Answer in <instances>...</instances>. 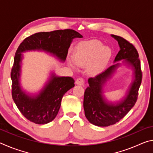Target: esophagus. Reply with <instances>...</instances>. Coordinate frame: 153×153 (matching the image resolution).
Returning a JSON list of instances; mask_svg holds the SVG:
<instances>
[{
    "instance_id": "esophagus-1",
    "label": "esophagus",
    "mask_w": 153,
    "mask_h": 153,
    "mask_svg": "<svg viewBox=\"0 0 153 153\" xmlns=\"http://www.w3.org/2000/svg\"><path fill=\"white\" fill-rule=\"evenodd\" d=\"M76 84L77 85H80V86H83L84 84V80L82 77H79V78H77L76 79Z\"/></svg>"
}]
</instances>
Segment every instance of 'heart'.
<instances>
[{"mask_svg": "<svg viewBox=\"0 0 153 153\" xmlns=\"http://www.w3.org/2000/svg\"><path fill=\"white\" fill-rule=\"evenodd\" d=\"M111 50L109 47L103 46L98 40L82 41L74 49L72 60L68 61L67 65L70 68L76 69V67H86L92 75H97L104 70L109 62Z\"/></svg>", "mask_w": 153, "mask_h": 153, "instance_id": "1", "label": "heart"}]
</instances>
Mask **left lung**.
<instances>
[{
  "instance_id": "8db88e82",
  "label": "left lung",
  "mask_w": 153,
  "mask_h": 153,
  "mask_svg": "<svg viewBox=\"0 0 153 153\" xmlns=\"http://www.w3.org/2000/svg\"><path fill=\"white\" fill-rule=\"evenodd\" d=\"M111 36L117 41L120 48L114 60L115 64L101 74L94 77H90L89 86L84 92L85 115L90 123L99 127L113 125L131 109L137 100L138 90L142 82L140 61L136 48L120 36L113 34ZM121 60V64L117 62ZM122 64L133 69V81L122 100L117 102H108L104 94V84Z\"/></svg>"
}]
</instances>
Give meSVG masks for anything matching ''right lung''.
<instances>
[{"label": "right lung", "mask_w": 153, "mask_h": 153, "mask_svg": "<svg viewBox=\"0 0 153 153\" xmlns=\"http://www.w3.org/2000/svg\"><path fill=\"white\" fill-rule=\"evenodd\" d=\"M83 36L74 30H60L38 32L29 36L20 44L15 53L11 72L12 97L24 117L36 124H46L58 114L63 95L74 87L71 77H60L52 72L48 81L37 94H31L23 89L20 77L23 53L30 51H44L65 62L68 49L76 38Z\"/></svg>", "instance_id": "obj_1"}]
</instances>
